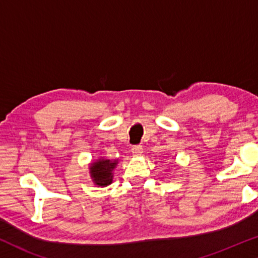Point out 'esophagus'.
I'll use <instances>...</instances> for the list:
<instances>
[{"instance_id":"34e87169","label":"esophagus","mask_w":258,"mask_h":258,"mask_svg":"<svg viewBox=\"0 0 258 258\" xmlns=\"http://www.w3.org/2000/svg\"><path fill=\"white\" fill-rule=\"evenodd\" d=\"M132 153L134 155H140L141 153H143V146H140V145H136V146L132 147Z\"/></svg>"}]
</instances>
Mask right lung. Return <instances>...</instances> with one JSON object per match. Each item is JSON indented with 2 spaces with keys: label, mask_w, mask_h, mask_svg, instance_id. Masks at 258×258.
Returning a JSON list of instances; mask_svg holds the SVG:
<instances>
[{
  "label": "right lung",
  "mask_w": 258,
  "mask_h": 258,
  "mask_svg": "<svg viewBox=\"0 0 258 258\" xmlns=\"http://www.w3.org/2000/svg\"><path fill=\"white\" fill-rule=\"evenodd\" d=\"M117 160H108L100 158L90 166V175L94 184L98 187H106L112 183L113 180V169L117 166Z\"/></svg>",
  "instance_id": "obj_1"
}]
</instances>
